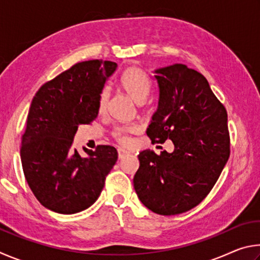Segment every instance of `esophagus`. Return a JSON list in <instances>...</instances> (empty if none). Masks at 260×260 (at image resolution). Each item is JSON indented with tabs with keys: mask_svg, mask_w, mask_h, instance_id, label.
Returning a JSON list of instances; mask_svg holds the SVG:
<instances>
[{
	"mask_svg": "<svg viewBox=\"0 0 260 260\" xmlns=\"http://www.w3.org/2000/svg\"><path fill=\"white\" fill-rule=\"evenodd\" d=\"M127 155H129V152L125 150V149H118V157H119V159H122V158H125Z\"/></svg>",
	"mask_w": 260,
	"mask_h": 260,
	"instance_id": "34e87169",
	"label": "esophagus"
}]
</instances>
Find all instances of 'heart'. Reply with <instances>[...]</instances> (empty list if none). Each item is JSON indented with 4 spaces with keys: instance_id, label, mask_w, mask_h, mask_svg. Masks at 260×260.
Here are the masks:
<instances>
[{
    "instance_id": "b5f03b06",
    "label": "heart",
    "mask_w": 260,
    "mask_h": 260,
    "mask_svg": "<svg viewBox=\"0 0 260 260\" xmlns=\"http://www.w3.org/2000/svg\"><path fill=\"white\" fill-rule=\"evenodd\" d=\"M119 83L122 90L138 103L143 102L151 89L150 79L142 70L136 67L127 68L120 76ZM108 101L109 91L104 88L99 95V110L101 112L107 109ZM139 132L140 126L138 124H127L116 127L112 135L119 143L128 144L131 142V134H136Z\"/></svg>"
}]
</instances>
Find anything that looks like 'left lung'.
I'll use <instances>...</instances> for the list:
<instances>
[{
  "mask_svg": "<svg viewBox=\"0 0 260 260\" xmlns=\"http://www.w3.org/2000/svg\"><path fill=\"white\" fill-rule=\"evenodd\" d=\"M158 108L147 129L151 142L172 140L174 151L140 152L134 189L152 212L173 215L199 205L231 155L227 111L203 74L183 64L156 70Z\"/></svg>",
  "mask_w": 260,
  "mask_h": 260,
  "instance_id": "obj_1",
  "label": "left lung"
}]
</instances>
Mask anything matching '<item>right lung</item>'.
I'll use <instances>...</instances> for the list:
<instances>
[{
	"label": "right lung",
	"mask_w": 260,
	"mask_h": 260,
	"mask_svg": "<svg viewBox=\"0 0 260 260\" xmlns=\"http://www.w3.org/2000/svg\"><path fill=\"white\" fill-rule=\"evenodd\" d=\"M117 63L91 59L74 64L40 87L30 104L20 158L26 181L37 200L54 212L72 214L99 199L118 159L116 148H71L80 124L99 114V95Z\"/></svg>",
	"instance_id": "right-lung-1"
}]
</instances>
